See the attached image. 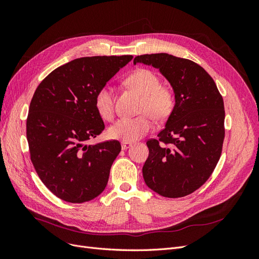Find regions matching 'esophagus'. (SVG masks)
Segmentation results:
<instances>
[{"label":"esophagus","mask_w":259,"mask_h":259,"mask_svg":"<svg viewBox=\"0 0 259 259\" xmlns=\"http://www.w3.org/2000/svg\"><path fill=\"white\" fill-rule=\"evenodd\" d=\"M132 146H133L132 143H127V142H123L122 143V149H123V150H126V149L131 148Z\"/></svg>","instance_id":"1"}]
</instances>
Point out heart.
<instances>
[{
	"label": "heart",
	"instance_id": "1",
	"mask_svg": "<svg viewBox=\"0 0 259 259\" xmlns=\"http://www.w3.org/2000/svg\"><path fill=\"white\" fill-rule=\"evenodd\" d=\"M125 84L143 97L140 112L136 117H122L108 130L109 137L132 143L145 136L152 128V119L164 121L173 112L175 96L170 89L161 86V80L149 69H137L130 74ZM95 107L98 114L105 120L114 115V91L110 85H104L95 96Z\"/></svg>",
	"mask_w": 259,
	"mask_h": 259
}]
</instances>
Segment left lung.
I'll list each match as a JSON object with an SVG mask.
<instances>
[{"mask_svg": "<svg viewBox=\"0 0 259 259\" xmlns=\"http://www.w3.org/2000/svg\"><path fill=\"white\" fill-rule=\"evenodd\" d=\"M137 62L159 69L170 84L175 106L159 139L148 140L143 176L151 190L182 198L204 184L216 167L225 138L224 100L210 75L195 62L166 53Z\"/></svg>", "mask_w": 259, "mask_h": 259, "instance_id": "obj_1", "label": "left lung"}]
</instances>
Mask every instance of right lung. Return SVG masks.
<instances>
[{
  "label": "right lung",
  "mask_w": 259,
  "mask_h": 259,
  "mask_svg": "<svg viewBox=\"0 0 259 259\" xmlns=\"http://www.w3.org/2000/svg\"><path fill=\"white\" fill-rule=\"evenodd\" d=\"M132 59L77 58L55 69L35 90L27 119L30 156L42 183L59 199L83 203L105 190L121 145L86 144L105 130L95 96Z\"/></svg>",
  "instance_id": "1"
}]
</instances>
